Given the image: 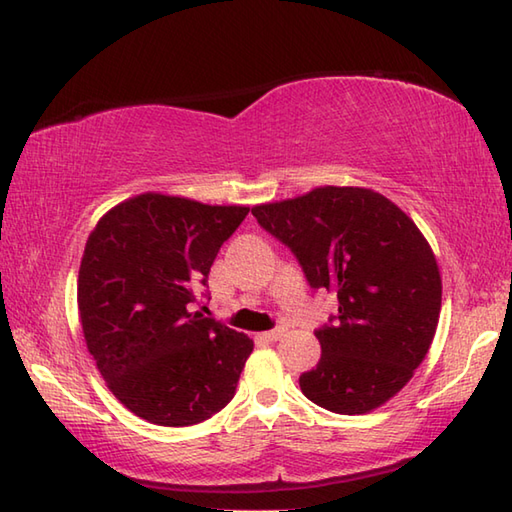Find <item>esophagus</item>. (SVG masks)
Listing matches in <instances>:
<instances>
[{
    "label": "esophagus",
    "mask_w": 512,
    "mask_h": 512,
    "mask_svg": "<svg viewBox=\"0 0 512 512\" xmlns=\"http://www.w3.org/2000/svg\"><path fill=\"white\" fill-rule=\"evenodd\" d=\"M284 334H286L284 328H277V330H270V332H262V334H259V339H264V341H279Z\"/></svg>",
    "instance_id": "obj_1"
}]
</instances>
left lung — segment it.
Wrapping results in <instances>:
<instances>
[{
	"label": "left lung",
	"mask_w": 512,
	"mask_h": 512,
	"mask_svg": "<svg viewBox=\"0 0 512 512\" xmlns=\"http://www.w3.org/2000/svg\"><path fill=\"white\" fill-rule=\"evenodd\" d=\"M253 215L297 255L312 288L339 299L334 325L314 332L317 367L303 396L343 416L385 405L405 387L436 336L442 277L411 217L365 187H314L255 204Z\"/></svg>",
	"instance_id": "8db88e82"
}]
</instances>
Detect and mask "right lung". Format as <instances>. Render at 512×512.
Segmentation results:
<instances>
[{
	"label": "right lung",
	"instance_id": "right-lung-1",
	"mask_svg": "<svg viewBox=\"0 0 512 512\" xmlns=\"http://www.w3.org/2000/svg\"><path fill=\"white\" fill-rule=\"evenodd\" d=\"M246 215L242 204L147 191L112 206L90 233L76 284L83 336L138 418L189 427L235 396L253 341L191 308Z\"/></svg>",
	"mask_w": 512,
	"mask_h": 512
}]
</instances>
